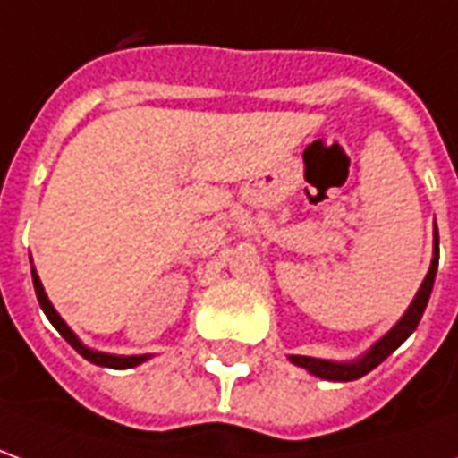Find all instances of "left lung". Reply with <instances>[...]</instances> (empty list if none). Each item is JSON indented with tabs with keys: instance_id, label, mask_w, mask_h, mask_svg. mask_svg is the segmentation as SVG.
Segmentation results:
<instances>
[{
	"instance_id": "1",
	"label": "left lung",
	"mask_w": 458,
	"mask_h": 458,
	"mask_svg": "<svg viewBox=\"0 0 458 458\" xmlns=\"http://www.w3.org/2000/svg\"><path fill=\"white\" fill-rule=\"evenodd\" d=\"M437 265H439V235L434 233V259L432 265H429V272H427V277H424L422 287L417 292V297L410 304V309L404 311V317L397 321L393 327L390 334H385L377 344L363 355V358H358L353 363H331V360H318V358H307V355H289V360L299 368H307L309 373H314L317 377H324V380H358V377H363L365 373H370L373 368L383 363L387 355L393 353L397 345L403 344L404 338L412 334L417 324H420V318H422L424 309H427V301H429V294H432L434 287V277H437Z\"/></svg>"
}]
</instances>
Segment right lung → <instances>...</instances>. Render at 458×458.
<instances>
[{
  "label": "right lung",
  "mask_w": 458,
  "mask_h": 458,
  "mask_svg": "<svg viewBox=\"0 0 458 458\" xmlns=\"http://www.w3.org/2000/svg\"><path fill=\"white\" fill-rule=\"evenodd\" d=\"M31 277H34L36 299H38V304H41V309H44V314L48 317V321L54 324L55 331H58V334H61V336H64L68 344L73 345L78 353L83 355L85 360H90V363H95V365H105V368H134V365H140L141 360H147V355H107V353H98V351L85 348V345L81 344L78 338H75L73 331L65 327L64 318L55 314V309L51 307V301H48L44 287H41V279H38V275H36L34 269H31Z\"/></svg>",
  "instance_id": "right-lung-1"
}]
</instances>
